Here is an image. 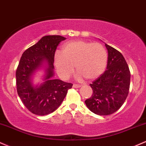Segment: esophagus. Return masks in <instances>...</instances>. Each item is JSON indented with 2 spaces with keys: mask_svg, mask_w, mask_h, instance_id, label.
Listing matches in <instances>:
<instances>
[{
  "mask_svg": "<svg viewBox=\"0 0 146 146\" xmlns=\"http://www.w3.org/2000/svg\"><path fill=\"white\" fill-rule=\"evenodd\" d=\"M80 87H81V85H78V84H73V87H74V88H78Z\"/></svg>",
  "mask_w": 146,
  "mask_h": 146,
  "instance_id": "esophagus-1",
  "label": "esophagus"
}]
</instances>
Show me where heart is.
I'll list each match as a JSON object with an SVG mask.
<instances>
[{
    "label": "heart",
    "instance_id": "obj_1",
    "mask_svg": "<svg viewBox=\"0 0 146 146\" xmlns=\"http://www.w3.org/2000/svg\"><path fill=\"white\" fill-rule=\"evenodd\" d=\"M107 61V52L102 44L83 40L65 44L61 53L56 52L54 59L56 72L63 79L71 76L74 65L77 78L84 76L87 80L96 79L104 72Z\"/></svg>",
    "mask_w": 146,
    "mask_h": 146
}]
</instances>
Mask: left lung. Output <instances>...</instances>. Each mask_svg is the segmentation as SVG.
Masks as SVG:
<instances>
[{
	"label": "left lung",
	"instance_id": "8db88e82",
	"mask_svg": "<svg viewBox=\"0 0 146 146\" xmlns=\"http://www.w3.org/2000/svg\"><path fill=\"white\" fill-rule=\"evenodd\" d=\"M108 50L107 70L90 85L93 94L85 101L91 111L99 115L116 112L126 100L131 82V72L121 52L105 44Z\"/></svg>",
	"mask_w": 146,
	"mask_h": 146
}]
</instances>
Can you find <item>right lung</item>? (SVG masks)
<instances>
[{
	"label": "right lung",
	"instance_id": "1",
	"mask_svg": "<svg viewBox=\"0 0 146 146\" xmlns=\"http://www.w3.org/2000/svg\"><path fill=\"white\" fill-rule=\"evenodd\" d=\"M65 39L60 35L44 36L21 56L15 72L17 92L24 105L33 114L45 115L55 111L72 87L70 83L51 78L54 74V53L60 42ZM44 60L49 65L45 82L39 88H34L30 77Z\"/></svg>",
	"mask_w": 146,
	"mask_h": 146
}]
</instances>
